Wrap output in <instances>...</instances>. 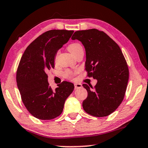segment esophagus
<instances>
[{
  "label": "esophagus",
  "mask_w": 148,
  "mask_h": 148,
  "mask_svg": "<svg viewBox=\"0 0 148 148\" xmlns=\"http://www.w3.org/2000/svg\"><path fill=\"white\" fill-rule=\"evenodd\" d=\"M74 87H75V89H76L77 88H81L82 87V85L80 84H74Z\"/></svg>",
  "instance_id": "34e87169"
}]
</instances>
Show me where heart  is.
<instances>
[{
    "mask_svg": "<svg viewBox=\"0 0 148 148\" xmlns=\"http://www.w3.org/2000/svg\"><path fill=\"white\" fill-rule=\"evenodd\" d=\"M68 49L74 57H76L80 51H83V47H82V45L79 43H72L71 44H70L68 46ZM58 55L59 51H57L56 56H55V61H57V57H58ZM76 73V71H70V70H66V71L63 73V76L67 79H71L73 78L75 74Z\"/></svg>",
    "mask_w": 148,
    "mask_h": 148,
    "instance_id": "obj_1",
    "label": "heart"
}]
</instances>
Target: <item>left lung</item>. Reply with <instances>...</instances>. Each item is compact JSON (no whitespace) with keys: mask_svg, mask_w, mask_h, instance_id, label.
Here are the masks:
<instances>
[{"mask_svg":"<svg viewBox=\"0 0 148 148\" xmlns=\"http://www.w3.org/2000/svg\"><path fill=\"white\" fill-rule=\"evenodd\" d=\"M86 52L87 76L97 79L94 88L83 84L88 92L84 110L95 117H105L116 110L123 101L129 80V69L119 46L104 32L92 29L74 32Z\"/></svg>","mask_w":148,"mask_h":148,"instance_id":"1","label":"left lung"}]
</instances>
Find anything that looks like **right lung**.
Here are the masks:
<instances>
[{
    "label": "right lung",
    "mask_w": 148,
    "mask_h": 148,
    "mask_svg": "<svg viewBox=\"0 0 148 148\" xmlns=\"http://www.w3.org/2000/svg\"><path fill=\"white\" fill-rule=\"evenodd\" d=\"M74 31L50 30L27 47L20 60L16 81L21 100L32 116L50 120L61 114L66 99L73 91L72 83L62 82L53 90L47 72L54 68L55 56L69 40Z\"/></svg>",
    "instance_id": "obj_1"
}]
</instances>
